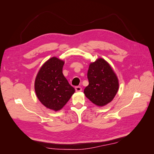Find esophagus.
Segmentation results:
<instances>
[{
	"mask_svg": "<svg viewBox=\"0 0 154 154\" xmlns=\"http://www.w3.org/2000/svg\"><path fill=\"white\" fill-rule=\"evenodd\" d=\"M75 90L76 92H81L82 91V88L81 87H79V86H77L75 87Z\"/></svg>",
	"mask_w": 154,
	"mask_h": 154,
	"instance_id": "34e87169",
	"label": "esophagus"
}]
</instances>
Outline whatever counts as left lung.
I'll return each mask as SVG.
<instances>
[{
  "label": "left lung",
  "instance_id": "obj_1",
  "mask_svg": "<svg viewBox=\"0 0 154 154\" xmlns=\"http://www.w3.org/2000/svg\"><path fill=\"white\" fill-rule=\"evenodd\" d=\"M87 78L88 85L84 89V94L88 100L99 106L112 101L119 89V81L106 60L99 58L91 63Z\"/></svg>",
  "mask_w": 154,
  "mask_h": 154
}]
</instances>
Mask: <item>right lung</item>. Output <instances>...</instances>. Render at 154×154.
Here are the masks:
<instances>
[{"mask_svg":"<svg viewBox=\"0 0 154 154\" xmlns=\"http://www.w3.org/2000/svg\"><path fill=\"white\" fill-rule=\"evenodd\" d=\"M64 63L55 57L49 58L40 67L35 81L38 99L46 108L54 111L61 110L75 92L63 74Z\"/></svg>","mask_w":154,"mask_h":154,"instance_id":"add662e5","label":"right lung"}]
</instances>
